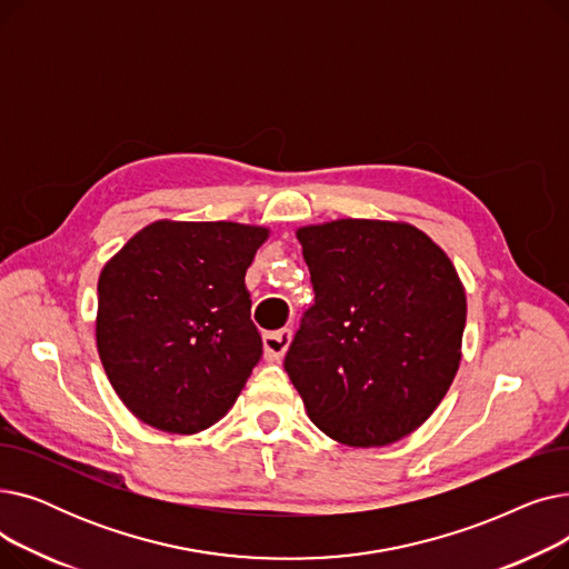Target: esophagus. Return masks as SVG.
Here are the masks:
<instances>
[{
    "mask_svg": "<svg viewBox=\"0 0 569 569\" xmlns=\"http://www.w3.org/2000/svg\"><path fill=\"white\" fill-rule=\"evenodd\" d=\"M292 341V332L288 330V327H283V330H277V332H264L262 335V350H264V360H281V357L286 355L288 346Z\"/></svg>",
    "mask_w": 569,
    "mask_h": 569,
    "instance_id": "34e87169",
    "label": "esophagus"
}]
</instances>
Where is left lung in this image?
Listing matches in <instances>:
<instances>
[{"mask_svg":"<svg viewBox=\"0 0 569 569\" xmlns=\"http://www.w3.org/2000/svg\"><path fill=\"white\" fill-rule=\"evenodd\" d=\"M297 239L316 300L286 373L322 433L350 447L401 440L459 369L466 292L455 264L408 223L341 219Z\"/></svg>","mask_w":569,"mask_h":569,"instance_id":"1","label":"left lung"}]
</instances>
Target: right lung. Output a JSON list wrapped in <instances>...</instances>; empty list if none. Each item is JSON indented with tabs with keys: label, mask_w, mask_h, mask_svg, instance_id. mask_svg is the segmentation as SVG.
<instances>
[{
	"label": "right lung",
	"mask_w": 569,
	"mask_h": 569,
	"mask_svg": "<svg viewBox=\"0 0 569 569\" xmlns=\"http://www.w3.org/2000/svg\"><path fill=\"white\" fill-rule=\"evenodd\" d=\"M264 228L157 221L99 277L97 346L117 397L168 433L217 425L262 357L244 274Z\"/></svg>",
	"instance_id": "right-lung-1"
}]
</instances>
